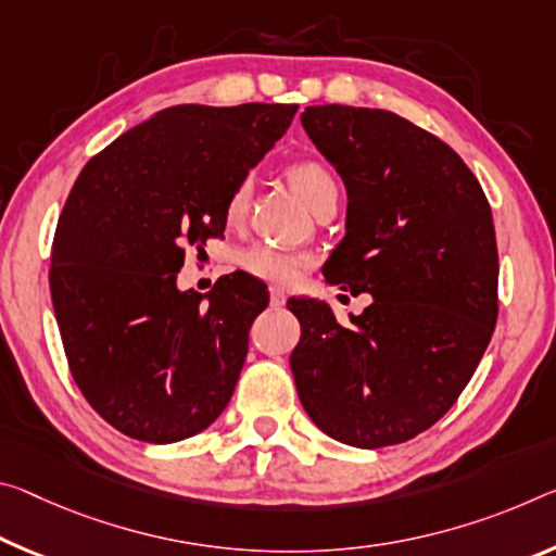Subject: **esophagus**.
<instances>
[{
	"mask_svg": "<svg viewBox=\"0 0 556 556\" xmlns=\"http://www.w3.org/2000/svg\"><path fill=\"white\" fill-rule=\"evenodd\" d=\"M269 302L271 306H285L287 304V292L281 287H271L269 289Z\"/></svg>",
	"mask_w": 556,
	"mask_h": 556,
	"instance_id": "1",
	"label": "esophagus"
}]
</instances>
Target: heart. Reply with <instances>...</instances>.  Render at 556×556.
I'll return each instance as SVG.
<instances>
[{
	"mask_svg": "<svg viewBox=\"0 0 556 556\" xmlns=\"http://www.w3.org/2000/svg\"><path fill=\"white\" fill-rule=\"evenodd\" d=\"M287 175L292 188L299 192V198H302L312 210L329 195H339V185L333 180V175L316 161H296L287 167ZM250 200L252 178H242L225 200V223L230 227L242 225L247 210H250ZM306 264H309V260H306L304 254L281 250V247L264 242L247 247L240 254V267L247 275L264 281H275V285H292V281L302 275Z\"/></svg>",
	"mask_w": 556,
	"mask_h": 556,
	"instance_id": "b5f03b06",
	"label": "heart"
}]
</instances>
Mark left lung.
I'll use <instances>...</instances> for the list:
<instances>
[{
    "label": "left lung",
    "mask_w": 556,
    "mask_h": 556,
    "mask_svg": "<svg viewBox=\"0 0 556 556\" xmlns=\"http://www.w3.org/2000/svg\"><path fill=\"white\" fill-rule=\"evenodd\" d=\"M302 126L349 195L324 277L374 302L341 326L326 302L289 299L299 401L339 443L399 445L453 408L495 331L490 202L451 146L391 111L309 105Z\"/></svg>",
    "instance_id": "8db88e82"
}]
</instances>
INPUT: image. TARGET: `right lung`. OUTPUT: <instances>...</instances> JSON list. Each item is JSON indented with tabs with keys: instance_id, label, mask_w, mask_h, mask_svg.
<instances>
[{
	"instance_id": "1",
	"label": "right lung",
	"mask_w": 556,
	"mask_h": 556,
	"mask_svg": "<svg viewBox=\"0 0 556 556\" xmlns=\"http://www.w3.org/2000/svg\"><path fill=\"white\" fill-rule=\"evenodd\" d=\"M296 109L173 105L93 155L74 182L51 247V304L76 386L123 435L178 443L230 403L269 294L244 271L205 296L180 292L178 271L185 250L225 232L227 195Z\"/></svg>"
}]
</instances>
